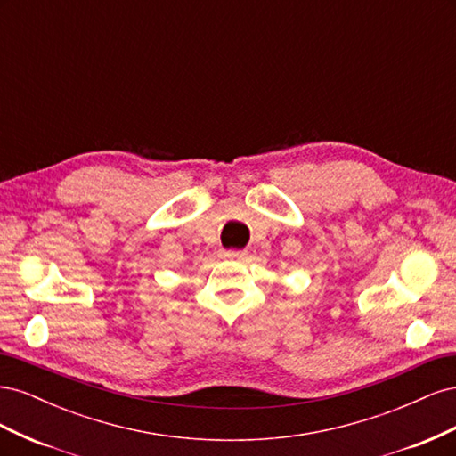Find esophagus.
<instances>
[{"label": "esophagus", "mask_w": 456, "mask_h": 456, "mask_svg": "<svg viewBox=\"0 0 456 456\" xmlns=\"http://www.w3.org/2000/svg\"><path fill=\"white\" fill-rule=\"evenodd\" d=\"M226 258H245L247 251H224L223 253Z\"/></svg>", "instance_id": "esophagus-1"}]
</instances>
